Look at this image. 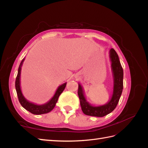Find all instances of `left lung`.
<instances>
[{
    "label": "left lung",
    "mask_w": 148,
    "mask_h": 148,
    "mask_svg": "<svg viewBox=\"0 0 148 148\" xmlns=\"http://www.w3.org/2000/svg\"><path fill=\"white\" fill-rule=\"evenodd\" d=\"M109 57L111 62V69L113 78V93L110 99L106 104L92 106L85 97L82 86L79 83L77 94L79 98L82 111L85 115L102 117L111 113L117 105L123 90V72L120 62L118 54L113 49L109 51Z\"/></svg>",
    "instance_id": "obj_1"
}]
</instances>
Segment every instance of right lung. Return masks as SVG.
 I'll use <instances>...</instances> for the list:
<instances>
[{"label": "right lung", "instance_id": "add662e5", "mask_svg": "<svg viewBox=\"0 0 148 148\" xmlns=\"http://www.w3.org/2000/svg\"><path fill=\"white\" fill-rule=\"evenodd\" d=\"M25 58H24L19 65V67L18 68V75H17L15 82L16 90L17 92V95H18L19 103L24 108H25L26 110L29 111V112L33 113V114L41 115L44 114V113H49L54 108L55 106L56 105V103L57 102L58 97H59V96L62 92H63L65 88H66L67 82H65V83L60 85L58 87L57 90H56V92H55L53 97L51 98L49 101L47 102L46 103H44L43 105H37L35 103H33L32 102L29 101L28 100H27L25 97H24V95H23V92L21 91V67L23 66V62L25 60Z\"/></svg>", "mask_w": 148, "mask_h": 148}]
</instances>
